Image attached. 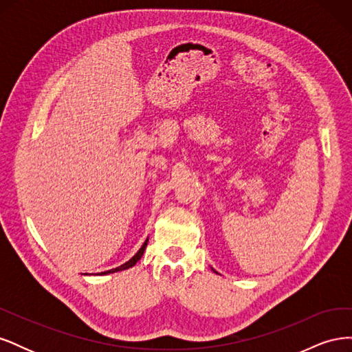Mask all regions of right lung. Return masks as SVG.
<instances>
[{"instance_id": "1", "label": "right lung", "mask_w": 352, "mask_h": 352, "mask_svg": "<svg viewBox=\"0 0 352 352\" xmlns=\"http://www.w3.org/2000/svg\"><path fill=\"white\" fill-rule=\"evenodd\" d=\"M146 243H148V239L144 242V245L141 247V250L138 251L133 257L127 261V263H124V264H122L120 267H116V269H111V270H109V272H104V273H101V274H107V273H114V272H120V270H126V269H129V267H133V265L141 260V257H142V254H144V251H145V248H146Z\"/></svg>"}]
</instances>
